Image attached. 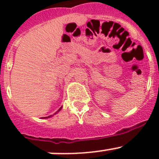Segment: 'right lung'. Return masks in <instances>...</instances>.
<instances>
[{
	"label": "right lung",
	"mask_w": 159,
	"mask_h": 159,
	"mask_svg": "<svg viewBox=\"0 0 159 159\" xmlns=\"http://www.w3.org/2000/svg\"><path fill=\"white\" fill-rule=\"evenodd\" d=\"M61 108H60V109H59V110H58V111H57V112H59V111H60V110H61ZM48 117H50V116H48ZM44 118H45V117H44ZM46 118H47V117H46Z\"/></svg>",
	"instance_id": "add662e5"
}]
</instances>
